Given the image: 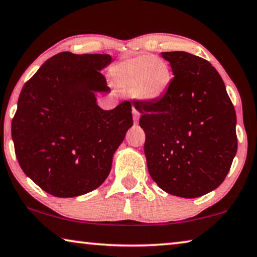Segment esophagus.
<instances>
[{"mask_svg": "<svg viewBox=\"0 0 257 257\" xmlns=\"http://www.w3.org/2000/svg\"><path fill=\"white\" fill-rule=\"evenodd\" d=\"M140 112L137 111L136 108H133V116H134V122H135V123H137L138 122V120H140Z\"/></svg>", "mask_w": 257, "mask_h": 257, "instance_id": "1", "label": "esophagus"}]
</instances>
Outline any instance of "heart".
Listing matches in <instances>:
<instances>
[{"instance_id": "b5f03b06", "label": "heart", "mask_w": 257, "mask_h": 257, "mask_svg": "<svg viewBox=\"0 0 257 257\" xmlns=\"http://www.w3.org/2000/svg\"><path fill=\"white\" fill-rule=\"evenodd\" d=\"M113 82L137 100L152 103L164 97L172 82V71L164 59L142 55L116 63L111 68Z\"/></svg>"}]
</instances>
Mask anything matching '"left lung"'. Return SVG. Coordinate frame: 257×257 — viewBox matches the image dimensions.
I'll use <instances>...</instances> for the list:
<instances>
[{
	"label": "left lung",
	"instance_id": "left-lung-1",
	"mask_svg": "<svg viewBox=\"0 0 257 257\" xmlns=\"http://www.w3.org/2000/svg\"><path fill=\"white\" fill-rule=\"evenodd\" d=\"M174 77L152 103H137L152 180L165 192L198 198L222 184L237 153V116L221 75L185 51L161 52Z\"/></svg>",
	"mask_w": 257,
	"mask_h": 257
}]
</instances>
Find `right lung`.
Here are the masks:
<instances>
[{"label":"right lung","instance_id":"add662e5","mask_svg":"<svg viewBox=\"0 0 257 257\" xmlns=\"http://www.w3.org/2000/svg\"><path fill=\"white\" fill-rule=\"evenodd\" d=\"M112 62L106 54L59 52L22 89L11 124L16 157L49 194L91 192L111 172L114 153L133 125L129 101L109 111L97 104V93L111 91L100 72Z\"/></svg>","mask_w":257,"mask_h":257}]
</instances>
